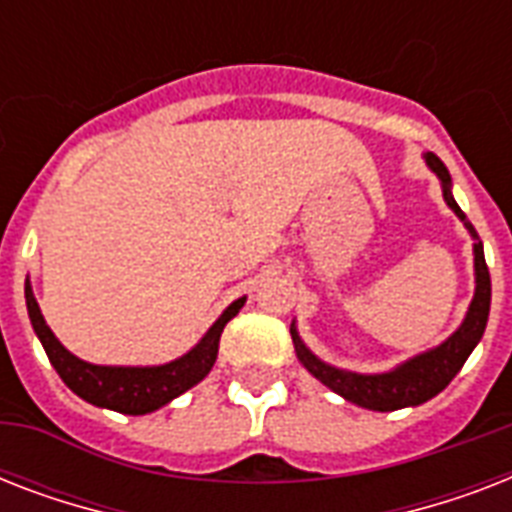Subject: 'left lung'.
<instances>
[{"mask_svg": "<svg viewBox=\"0 0 512 512\" xmlns=\"http://www.w3.org/2000/svg\"><path fill=\"white\" fill-rule=\"evenodd\" d=\"M425 159H428L430 170L441 177L446 204L457 212V217L465 223L470 236L476 239V244H473V252H476V297H473V303H470V311L468 316H465V321H462V327L457 329L444 345H438L436 350H428V353H422V356L406 361L404 366H398V369H393V372L388 374H356L324 364V361H319V358L313 356L311 350L300 342L295 327L289 329V332H292V342H295L297 358L303 361L305 369H308L316 380H321L327 388H332L335 393H340V396H345L348 401H353V404L374 409V412H396V409H404V406L425 404L428 398L438 396V393L454 380V374L460 372L462 364L468 361V356L473 353L478 340L484 337L486 321H489L492 279H489V268H486L484 244L478 239L476 228L470 225L465 212H462V209L457 207V201H454L452 177H449V170L444 167V162H441L436 154H428Z\"/></svg>", "mask_w": 512, "mask_h": 512, "instance_id": "8db88e82", "label": "left lung"}]
</instances>
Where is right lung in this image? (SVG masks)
Masks as SVG:
<instances>
[{"label": "right lung", "instance_id": "add662e5", "mask_svg": "<svg viewBox=\"0 0 512 512\" xmlns=\"http://www.w3.org/2000/svg\"><path fill=\"white\" fill-rule=\"evenodd\" d=\"M26 305L28 319L34 324V332L42 340L44 350L50 364L55 366V372L60 374V380L66 382L68 388L74 390L76 396L90 401L95 406H106L114 412L122 414H148L159 409V406L170 404L172 398L193 388L196 382H201L209 374L212 364L217 358V345H220V335L228 321L241 311L244 297L228 305V311L212 324L207 335L201 337V342L191 353H185L183 358L170 361L164 366H95L87 364L82 358H76L74 353H68L58 342V337L52 335L50 327L44 324V316L39 311V305L34 300V292L26 281Z\"/></svg>", "mask_w": 512, "mask_h": 512}]
</instances>
